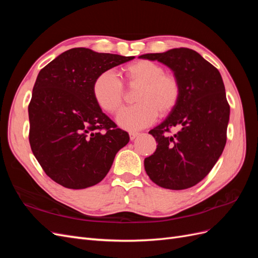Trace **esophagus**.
<instances>
[{"instance_id":"34e87169","label":"esophagus","mask_w":258,"mask_h":258,"mask_svg":"<svg viewBox=\"0 0 258 258\" xmlns=\"http://www.w3.org/2000/svg\"><path fill=\"white\" fill-rule=\"evenodd\" d=\"M140 134L139 132H136V131H131L129 132V137H130V140H135Z\"/></svg>"}]
</instances>
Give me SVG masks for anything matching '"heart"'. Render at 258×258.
I'll return each mask as SVG.
<instances>
[{"label":"heart","mask_w":258,"mask_h":258,"mask_svg":"<svg viewBox=\"0 0 258 258\" xmlns=\"http://www.w3.org/2000/svg\"><path fill=\"white\" fill-rule=\"evenodd\" d=\"M127 85L139 86L135 95L137 104L124 107L117 115V123L126 130L150 126L157 115L172 113L181 98V84L172 73L157 62L138 60L122 69ZM92 96L103 111L114 114L123 100V85L112 71L100 73L92 84Z\"/></svg>","instance_id":"obj_1"}]
</instances>
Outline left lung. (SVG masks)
I'll list each match as a JSON object with an SVG mask.
<instances>
[{
    "label": "left lung",
    "mask_w": 258,
    "mask_h": 258,
    "mask_svg": "<svg viewBox=\"0 0 258 258\" xmlns=\"http://www.w3.org/2000/svg\"><path fill=\"white\" fill-rule=\"evenodd\" d=\"M172 70L181 84V98L174 111L151 134L158 143L144 159L152 181L163 188L179 190L198 184L222 155L227 140L230 107L218 70L189 48L145 53ZM180 128L175 135L170 129Z\"/></svg>",
    "instance_id": "1"
}]
</instances>
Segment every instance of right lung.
Returning <instances> with one entry per match:
<instances>
[{
  "label": "right lung",
  "mask_w": 258,
  "mask_h": 258,
  "mask_svg": "<svg viewBox=\"0 0 258 258\" xmlns=\"http://www.w3.org/2000/svg\"><path fill=\"white\" fill-rule=\"evenodd\" d=\"M135 57L72 48L43 68L29 104V141L45 173L67 188L102 181L128 132L102 112L92 96L96 77Z\"/></svg>",
  "instance_id": "obj_1"
}]
</instances>
